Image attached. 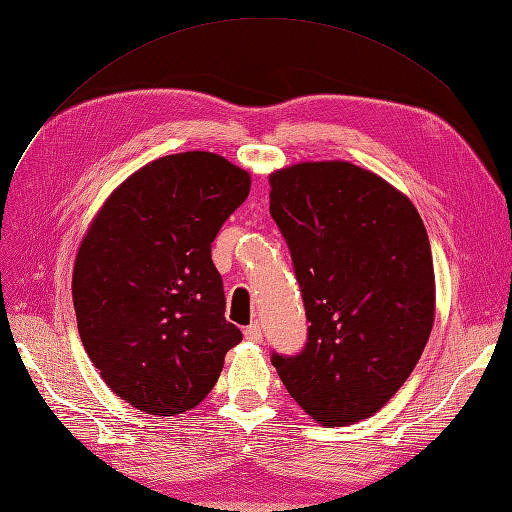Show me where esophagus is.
Masks as SVG:
<instances>
[{"instance_id": "34e87169", "label": "esophagus", "mask_w": 512, "mask_h": 512, "mask_svg": "<svg viewBox=\"0 0 512 512\" xmlns=\"http://www.w3.org/2000/svg\"><path fill=\"white\" fill-rule=\"evenodd\" d=\"M243 334H245V338L248 340H252V342H262V327H260V323L256 321V323H252V325H248L243 330Z\"/></svg>"}]
</instances>
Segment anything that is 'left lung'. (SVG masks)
Masks as SVG:
<instances>
[{"instance_id": "left-lung-1", "label": "left lung", "mask_w": 512, "mask_h": 512, "mask_svg": "<svg viewBox=\"0 0 512 512\" xmlns=\"http://www.w3.org/2000/svg\"><path fill=\"white\" fill-rule=\"evenodd\" d=\"M269 182L311 323L300 355L271 361L319 424L370 418L410 378L433 330L424 222L410 197L349 161L294 163Z\"/></svg>"}]
</instances>
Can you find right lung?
Instances as JSON below:
<instances>
[{
	"label": "right lung",
	"mask_w": 512,
	"mask_h": 512,
	"mask_svg": "<svg viewBox=\"0 0 512 512\" xmlns=\"http://www.w3.org/2000/svg\"><path fill=\"white\" fill-rule=\"evenodd\" d=\"M250 174L208 151L159 157L94 216L73 267L84 349L111 391L151 416L193 410L241 340L224 319L212 241Z\"/></svg>",
	"instance_id": "right-lung-1"
}]
</instances>
